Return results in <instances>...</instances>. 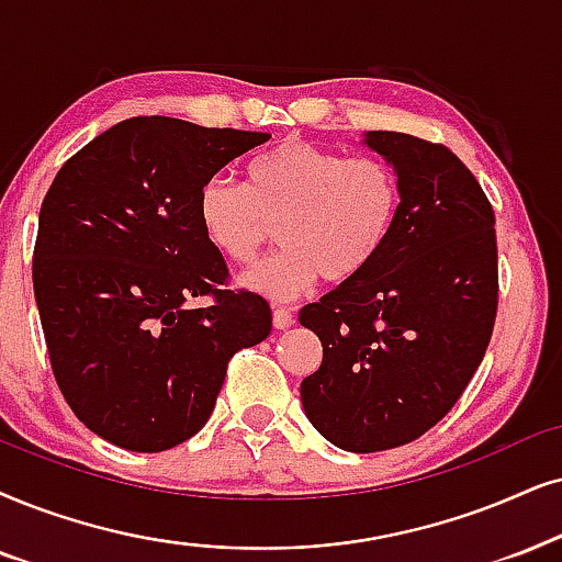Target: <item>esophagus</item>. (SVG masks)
Listing matches in <instances>:
<instances>
[{"label": "esophagus", "mask_w": 562, "mask_h": 562, "mask_svg": "<svg viewBox=\"0 0 562 562\" xmlns=\"http://www.w3.org/2000/svg\"><path fill=\"white\" fill-rule=\"evenodd\" d=\"M293 322H295V316H293V311H290V308H282V305H277V308L272 311L274 329H288V326H293Z\"/></svg>", "instance_id": "esophagus-1"}]
</instances>
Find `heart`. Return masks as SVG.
Returning <instances> with one entry per match:
<instances>
[{"mask_svg":"<svg viewBox=\"0 0 562 562\" xmlns=\"http://www.w3.org/2000/svg\"><path fill=\"white\" fill-rule=\"evenodd\" d=\"M402 187L381 158H347L305 139H288L246 166V187L210 179L196 194L207 244L233 265H251L269 238L280 248L244 274L248 290L293 301L322 277L360 274L392 236Z\"/></svg>","mask_w":562,"mask_h":562,"instance_id":"heart-1","label":"heart"}]
</instances>
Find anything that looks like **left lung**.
Masks as SVG:
<instances>
[{
  "instance_id": "8db88e82",
  "label": "left lung",
  "mask_w": 562,
  "mask_h": 562,
  "mask_svg": "<svg viewBox=\"0 0 562 562\" xmlns=\"http://www.w3.org/2000/svg\"><path fill=\"white\" fill-rule=\"evenodd\" d=\"M363 142L400 176V217L363 272L297 316L324 347L301 383L305 417L352 453L396 449L446 417L498 311L495 215L470 168L412 134Z\"/></svg>"
}]
</instances>
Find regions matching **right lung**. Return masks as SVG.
Here are the masks:
<instances>
[{"mask_svg":"<svg viewBox=\"0 0 562 562\" xmlns=\"http://www.w3.org/2000/svg\"><path fill=\"white\" fill-rule=\"evenodd\" d=\"M269 134L137 116L98 134L46 191L33 290L64 400L126 451L173 449L204 428L228 360L272 331L257 293L196 220V194ZM213 295L207 310L194 296Z\"/></svg>","mask_w":562,"mask_h":562,"instance_id":"1","label":"right lung"}]
</instances>
